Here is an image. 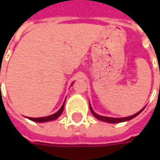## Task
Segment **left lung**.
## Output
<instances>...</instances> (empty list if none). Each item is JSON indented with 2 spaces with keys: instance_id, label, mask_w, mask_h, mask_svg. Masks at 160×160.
<instances>
[{
  "instance_id": "left-lung-1",
  "label": "left lung",
  "mask_w": 160,
  "mask_h": 160,
  "mask_svg": "<svg viewBox=\"0 0 160 160\" xmlns=\"http://www.w3.org/2000/svg\"><path fill=\"white\" fill-rule=\"evenodd\" d=\"M89 106H90V109H91V112L92 114L97 119L101 120V121H103V122H107V123H112V124H115V123H121V122H125V121H128V120H131L133 118H135L136 116H138L139 114L141 113L143 109H144V108H142V109H141L139 112H137L136 114H134V115H132V116H130V117H126V118H109V117H104V116H101V115H98V114H96L94 111H93V109L91 107V104L89 103Z\"/></svg>"
}]
</instances>
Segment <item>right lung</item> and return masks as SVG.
<instances>
[{
	"label": "right lung",
	"mask_w": 160,
	"mask_h": 160,
	"mask_svg": "<svg viewBox=\"0 0 160 160\" xmlns=\"http://www.w3.org/2000/svg\"><path fill=\"white\" fill-rule=\"evenodd\" d=\"M64 103L62 104L61 108L58 109V111L56 113L52 114L51 116H47V117H43V118H28V119L32 120V121H34V122H38V123H43V122H48V121H52V120H55L58 118V117L61 115V113L63 112V109H64Z\"/></svg>",
	"instance_id": "right-lung-1"
}]
</instances>
